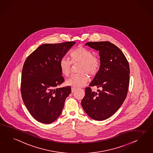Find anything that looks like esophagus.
<instances>
[{"label": "esophagus", "mask_w": 153, "mask_h": 153, "mask_svg": "<svg viewBox=\"0 0 153 153\" xmlns=\"http://www.w3.org/2000/svg\"><path fill=\"white\" fill-rule=\"evenodd\" d=\"M76 90V88H74V87H72L71 88V92H72V93H73V92H74V91Z\"/></svg>", "instance_id": "esophagus-1"}]
</instances>
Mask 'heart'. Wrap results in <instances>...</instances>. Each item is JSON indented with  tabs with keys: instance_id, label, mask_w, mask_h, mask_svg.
<instances>
[{
	"instance_id": "1",
	"label": "heart",
	"mask_w": 153,
	"mask_h": 153,
	"mask_svg": "<svg viewBox=\"0 0 153 153\" xmlns=\"http://www.w3.org/2000/svg\"><path fill=\"white\" fill-rule=\"evenodd\" d=\"M71 61L72 63H81L78 74L72 76L66 81L67 85L74 88L82 87L88 80V74L91 76L96 74L100 66V58L93 55L92 52L86 48L79 47L73 50L70 53ZM59 69L62 74L68 77L71 73L72 63L66 58H62L59 62Z\"/></svg>"
}]
</instances>
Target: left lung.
Here are the masks:
<instances>
[{
    "label": "left lung",
    "mask_w": 153,
    "mask_h": 153,
    "mask_svg": "<svg viewBox=\"0 0 153 153\" xmlns=\"http://www.w3.org/2000/svg\"><path fill=\"white\" fill-rule=\"evenodd\" d=\"M99 51L100 67L90 86L101 88L97 93L85 88L81 101L84 111L92 119L106 120L118 110L126 97L130 67L122 51L108 41L89 42L85 44Z\"/></svg>",
    "instance_id": "1"
}]
</instances>
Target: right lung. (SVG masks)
<instances>
[{"label": "right lung", "mask_w": 153, "mask_h": 153, "mask_svg": "<svg viewBox=\"0 0 153 153\" xmlns=\"http://www.w3.org/2000/svg\"><path fill=\"white\" fill-rule=\"evenodd\" d=\"M75 42L40 45L25 61L21 77L22 99L38 121L51 124L62 112L70 86L58 88L65 81L59 62Z\"/></svg>", "instance_id": "1"}]
</instances>
